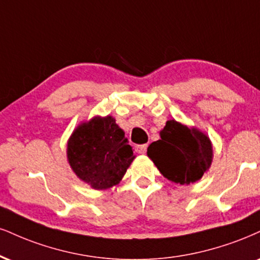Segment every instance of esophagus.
<instances>
[{
  "label": "esophagus",
  "instance_id": "obj_1",
  "mask_svg": "<svg viewBox=\"0 0 260 260\" xmlns=\"http://www.w3.org/2000/svg\"><path fill=\"white\" fill-rule=\"evenodd\" d=\"M146 148H148V145H146V144H142V145H137L136 146V151L138 152V154H145Z\"/></svg>",
  "mask_w": 260,
  "mask_h": 260
}]
</instances>
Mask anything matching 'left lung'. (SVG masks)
Masks as SVG:
<instances>
[{
	"mask_svg": "<svg viewBox=\"0 0 260 260\" xmlns=\"http://www.w3.org/2000/svg\"><path fill=\"white\" fill-rule=\"evenodd\" d=\"M160 137L150 144L146 154L165 178L189 185L207 173L213 161V145L205 132L170 120Z\"/></svg>",
	"mask_w": 260,
	"mask_h": 260,
	"instance_id": "obj_1",
	"label": "left lung"
}]
</instances>
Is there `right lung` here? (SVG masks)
<instances>
[{"label": "right lung", "mask_w": 260, "mask_h": 260, "mask_svg": "<svg viewBox=\"0 0 260 260\" xmlns=\"http://www.w3.org/2000/svg\"><path fill=\"white\" fill-rule=\"evenodd\" d=\"M67 157L76 177L94 190L117 185L136 155L114 117L94 116L81 122L67 145Z\"/></svg>", "instance_id": "right-lung-1"}]
</instances>
